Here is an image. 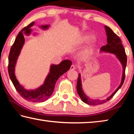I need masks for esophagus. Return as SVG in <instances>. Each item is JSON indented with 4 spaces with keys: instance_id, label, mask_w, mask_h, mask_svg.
<instances>
[{
    "instance_id": "1",
    "label": "esophagus",
    "mask_w": 134,
    "mask_h": 134,
    "mask_svg": "<svg viewBox=\"0 0 134 134\" xmlns=\"http://www.w3.org/2000/svg\"><path fill=\"white\" fill-rule=\"evenodd\" d=\"M76 69V65H74V64L71 65V67H70V70H75Z\"/></svg>"
}]
</instances>
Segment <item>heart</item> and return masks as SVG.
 Masks as SVG:
<instances>
[{"label":"heart","instance_id":"heart-1","mask_svg":"<svg viewBox=\"0 0 134 134\" xmlns=\"http://www.w3.org/2000/svg\"><path fill=\"white\" fill-rule=\"evenodd\" d=\"M93 37L91 35H85L82 38L83 42H86L89 41L93 39ZM94 46L93 45H90V46L88 47L86 49H84L82 51L81 55L82 56V57L84 58H87L91 56L94 53Z\"/></svg>","mask_w":134,"mask_h":134}]
</instances>
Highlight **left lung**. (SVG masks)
Instances as JSON below:
<instances>
[{
  "label": "left lung",
  "mask_w": 134,
  "mask_h": 134,
  "mask_svg": "<svg viewBox=\"0 0 134 134\" xmlns=\"http://www.w3.org/2000/svg\"><path fill=\"white\" fill-rule=\"evenodd\" d=\"M105 28L106 35H107L108 44L105 45V46H103L102 47L100 48V51L113 54L116 55L119 62H121L122 65V67H123L122 80L120 85L118 87L116 90H115L110 96H109L106 99L103 100L92 99L91 98H90L89 97H88L87 95H86L85 92H83L82 89V85H81V76L80 74H79L77 79V93L79 94V96H80L81 98V100H82L83 102H85V103L89 105H101V104H103L106 102H108V100H109L114 96V94L118 92V90L122 87V86L124 82L125 77V69L126 66L127 58L125 51L123 45L122 44L121 40L118 36L116 34H115L114 32H113L109 27L105 25Z\"/></svg>",
  "instance_id": "left-lung-1"
}]
</instances>
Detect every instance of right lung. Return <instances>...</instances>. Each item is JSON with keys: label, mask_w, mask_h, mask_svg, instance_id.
I'll return each mask as SVG.
<instances>
[{"label": "right lung", "mask_w": 134, "mask_h": 134, "mask_svg": "<svg viewBox=\"0 0 134 134\" xmlns=\"http://www.w3.org/2000/svg\"><path fill=\"white\" fill-rule=\"evenodd\" d=\"M34 24V22H31L28 26L22 29L17 35L14 43L11 47L9 55L8 72L10 80L16 90L24 99L32 102H43L50 97L54 92L56 81L61 76L70 69L72 62L69 60H63L59 64H52L49 72L45 79L44 84L35 90H26L19 84L15 74L16 63L25 42L24 34L26 35H30L32 31L31 27ZM49 26V25H41L40 28L45 30L48 29Z\"/></svg>", "instance_id": "1"}]
</instances>
